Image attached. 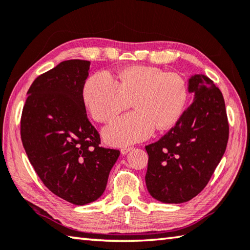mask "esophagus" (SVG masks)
I'll use <instances>...</instances> for the list:
<instances>
[{
	"label": "esophagus",
	"mask_w": 250,
	"mask_h": 250,
	"mask_svg": "<svg viewBox=\"0 0 250 250\" xmlns=\"http://www.w3.org/2000/svg\"><path fill=\"white\" fill-rule=\"evenodd\" d=\"M131 149H132V147H122V148L120 149V151H121L122 155H126Z\"/></svg>",
	"instance_id": "obj_1"
}]
</instances>
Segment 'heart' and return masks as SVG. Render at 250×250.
<instances>
[{
  "label": "heart",
  "instance_id": "b5f03b06",
  "mask_svg": "<svg viewBox=\"0 0 250 250\" xmlns=\"http://www.w3.org/2000/svg\"><path fill=\"white\" fill-rule=\"evenodd\" d=\"M119 82L107 71L91 76L83 85L82 99L91 116L110 122L132 102L136 110L117 119L104 130L111 145L143 141L156 126L168 130L182 116L188 99L187 82L175 72L157 67L133 66L119 72Z\"/></svg>",
  "mask_w": 250,
  "mask_h": 250
}]
</instances>
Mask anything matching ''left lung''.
<instances>
[{
    "instance_id": "obj_1",
    "label": "left lung",
    "mask_w": 250,
    "mask_h": 250,
    "mask_svg": "<svg viewBox=\"0 0 250 250\" xmlns=\"http://www.w3.org/2000/svg\"><path fill=\"white\" fill-rule=\"evenodd\" d=\"M194 102L164 136L147 146L146 187L166 204L188 202L208 184L226 151L229 121L221 91L204 75L188 80Z\"/></svg>"
}]
</instances>
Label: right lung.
I'll return each instance as SVG.
<instances>
[{
  "label": "right lung",
  "instance_id": "1",
  "mask_svg": "<svg viewBox=\"0 0 250 250\" xmlns=\"http://www.w3.org/2000/svg\"><path fill=\"white\" fill-rule=\"evenodd\" d=\"M90 62L70 60L39 76L28 90L21 142L43 184L73 205L94 202L107 185L118 149L100 146L87 119L82 90Z\"/></svg>",
  "mask_w": 250,
  "mask_h": 250
}]
</instances>
